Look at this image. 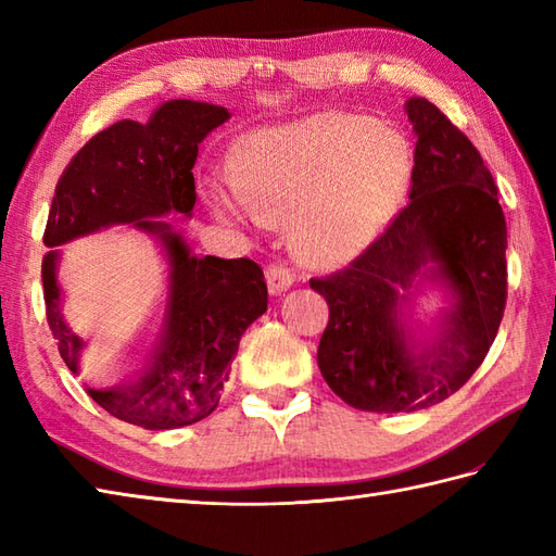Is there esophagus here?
Returning <instances> with one entry per match:
<instances>
[{
  "label": "esophagus",
  "instance_id": "esophagus-1",
  "mask_svg": "<svg viewBox=\"0 0 556 556\" xmlns=\"http://www.w3.org/2000/svg\"><path fill=\"white\" fill-rule=\"evenodd\" d=\"M265 281L271 296H277V293H285L287 289H291L293 271L285 263H269L265 267Z\"/></svg>",
  "mask_w": 556,
  "mask_h": 556
}]
</instances>
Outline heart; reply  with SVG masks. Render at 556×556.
I'll return each instance as SVG.
<instances>
[{
	"label": "heart",
	"instance_id": "obj_1",
	"mask_svg": "<svg viewBox=\"0 0 556 556\" xmlns=\"http://www.w3.org/2000/svg\"><path fill=\"white\" fill-rule=\"evenodd\" d=\"M413 179L406 138L370 116L323 112L260 128L231 164L222 212L253 222L291 217L296 251L317 267H341L380 239L404 207Z\"/></svg>",
	"mask_w": 556,
	"mask_h": 556
}]
</instances>
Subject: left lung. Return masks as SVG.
<instances>
[{"label": "left lung", "mask_w": 556, "mask_h": 556, "mask_svg": "<svg viewBox=\"0 0 556 556\" xmlns=\"http://www.w3.org/2000/svg\"><path fill=\"white\" fill-rule=\"evenodd\" d=\"M416 131L408 205L344 269L311 279L329 323L317 365L349 406L428 408L464 387L485 361L506 303V222L480 152L425 98L406 102ZM445 308L417 320L425 288Z\"/></svg>", "instance_id": "1"}]
</instances>
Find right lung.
I'll return each mask as SVG.
<instances>
[{"label": "right lung", "instance_id": "add662e5", "mask_svg": "<svg viewBox=\"0 0 556 556\" xmlns=\"http://www.w3.org/2000/svg\"><path fill=\"white\" fill-rule=\"evenodd\" d=\"M229 119L217 104L172 100L148 124L116 122L92 136L56 184L42 263L47 323L86 392L114 418L146 430H174L217 408L241 334L267 311L265 275L248 257H198L167 215H191L193 164L203 138ZM112 223L152 232L168 255L163 305L124 366L87 363L85 338L61 303L56 244Z\"/></svg>", "mask_w": 556, "mask_h": 556}]
</instances>
